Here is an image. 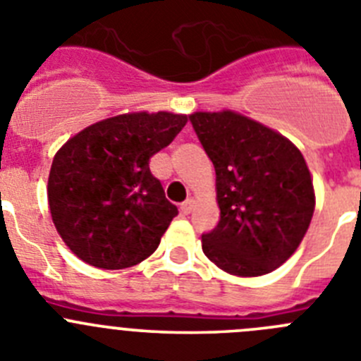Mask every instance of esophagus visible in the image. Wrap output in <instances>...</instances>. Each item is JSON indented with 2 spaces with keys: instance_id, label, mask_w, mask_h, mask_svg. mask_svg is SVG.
I'll return each mask as SVG.
<instances>
[{
  "instance_id": "esophagus-1",
  "label": "esophagus",
  "mask_w": 361,
  "mask_h": 361,
  "mask_svg": "<svg viewBox=\"0 0 361 361\" xmlns=\"http://www.w3.org/2000/svg\"><path fill=\"white\" fill-rule=\"evenodd\" d=\"M193 208H195V200L193 199H188L186 202L180 206V212H183V215H190L191 212H193Z\"/></svg>"
}]
</instances>
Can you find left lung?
Returning <instances> with one entry per match:
<instances>
[{
	"label": "left lung",
	"mask_w": 361,
	"mask_h": 361,
	"mask_svg": "<svg viewBox=\"0 0 361 361\" xmlns=\"http://www.w3.org/2000/svg\"><path fill=\"white\" fill-rule=\"evenodd\" d=\"M191 124L216 173V228L204 255L235 276H262L304 240L314 186L304 155L276 130L238 111H193Z\"/></svg>",
	"instance_id": "1"
}]
</instances>
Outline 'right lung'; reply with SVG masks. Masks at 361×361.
Listing matches in <instances>:
<instances>
[{"label": "right lung", "instance_id": "right-lung-1", "mask_svg": "<svg viewBox=\"0 0 361 361\" xmlns=\"http://www.w3.org/2000/svg\"><path fill=\"white\" fill-rule=\"evenodd\" d=\"M186 123L184 114L128 111L86 126L57 149L47 186L50 215L82 262L126 269L157 250L178 212L149 159Z\"/></svg>", "mask_w": 361, "mask_h": 361}]
</instances>
